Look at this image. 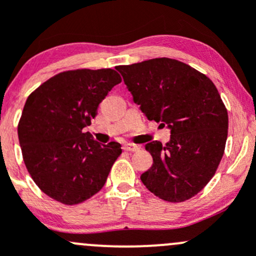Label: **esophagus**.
Wrapping results in <instances>:
<instances>
[{
	"label": "esophagus",
	"instance_id": "34e87169",
	"mask_svg": "<svg viewBox=\"0 0 256 256\" xmlns=\"http://www.w3.org/2000/svg\"><path fill=\"white\" fill-rule=\"evenodd\" d=\"M122 148L128 152H136L140 150V146H138V144H125L122 146Z\"/></svg>",
	"mask_w": 256,
	"mask_h": 256
}]
</instances>
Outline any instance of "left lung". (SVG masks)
Listing matches in <instances>:
<instances>
[{"label": "left lung", "mask_w": 256, "mask_h": 256, "mask_svg": "<svg viewBox=\"0 0 256 256\" xmlns=\"http://www.w3.org/2000/svg\"><path fill=\"white\" fill-rule=\"evenodd\" d=\"M148 120L171 128V141L144 146L154 158L141 180L171 203L190 200L216 174L226 150L228 112L214 82L177 59L116 66Z\"/></svg>", "instance_id": "8db88e82"}]
</instances>
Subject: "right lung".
Segmentation results:
<instances>
[{
	"label": "right lung",
	"instance_id": "add662e5",
	"mask_svg": "<svg viewBox=\"0 0 256 256\" xmlns=\"http://www.w3.org/2000/svg\"><path fill=\"white\" fill-rule=\"evenodd\" d=\"M121 82L114 69H76L56 74L32 92L18 122L23 161L52 200L79 204L104 187L121 144H100L82 128Z\"/></svg>",
	"mask_w": 256,
	"mask_h": 256
}]
</instances>
